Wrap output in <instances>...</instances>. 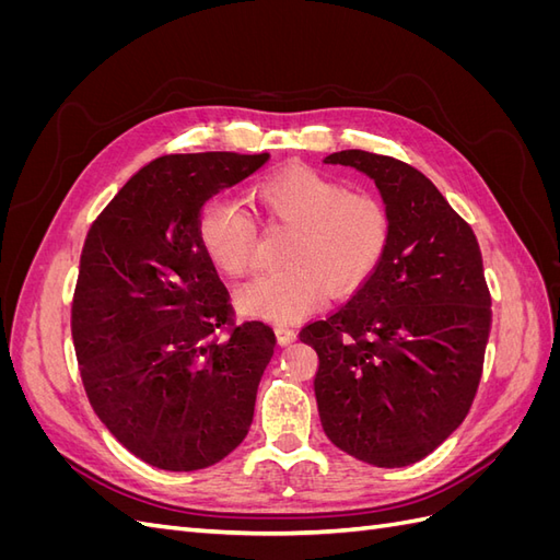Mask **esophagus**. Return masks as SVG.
I'll use <instances>...</instances> for the list:
<instances>
[{
  "mask_svg": "<svg viewBox=\"0 0 560 560\" xmlns=\"http://www.w3.org/2000/svg\"><path fill=\"white\" fill-rule=\"evenodd\" d=\"M276 336H278V343L280 346H290V343L296 341V331L290 329V327H278Z\"/></svg>",
  "mask_w": 560,
  "mask_h": 560,
  "instance_id": "esophagus-1",
  "label": "esophagus"
}]
</instances>
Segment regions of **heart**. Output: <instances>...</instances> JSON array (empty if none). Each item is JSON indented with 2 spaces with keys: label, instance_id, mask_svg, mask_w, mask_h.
Returning <instances> with one entry per match:
<instances>
[{
  "label": "heart",
  "instance_id": "obj_1",
  "mask_svg": "<svg viewBox=\"0 0 560 560\" xmlns=\"http://www.w3.org/2000/svg\"><path fill=\"white\" fill-rule=\"evenodd\" d=\"M252 196L270 224L292 229L282 257L287 268L252 280L235 294L238 308L252 317L287 325L313 313L325 287L329 294L358 290L393 238V217L378 196L350 191L346 182L315 167H287L264 179ZM196 233L206 257L224 276L243 278L257 266V226L233 200H210Z\"/></svg>",
  "mask_w": 560,
  "mask_h": 560
}]
</instances>
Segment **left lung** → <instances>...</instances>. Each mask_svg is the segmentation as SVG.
Listing matches in <instances>:
<instances>
[{
	"mask_svg": "<svg viewBox=\"0 0 560 560\" xmlns=\"http://www.w3.org/2000/svg\"><path fill=\"white\" fill-rule=\"evenodd\" d=\"M325 163L376 182L393 217L383 261L341 308L301 329L331 444L376 467L422 460L469 413L490 334L471 226L409 163L348 149Z\"/></svg>",
	"mask_w": 560,
	"mask_h": 560,
	"instance_id": "1",
	"label": "left lung"
}]
</instances>
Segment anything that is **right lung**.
<instances>
[{"mask_svg":"<svg viewBox=\"0 0 560 560\" xmlns=\"http://www.w3.org/2000/svg\"><path fill=\"white\" fill-rule=\"evenodd\" d=\"M266 161L233 151L151 161L83 243L72 301L81 381L116 442L159 469L224 460L252 425L276 334L257 319L235 325L196 229L212 196Z\"/></svg>","mask_w":560,"mask_h":560,"instance_id":"add662e5","label":"right lung"}]
</instances>
